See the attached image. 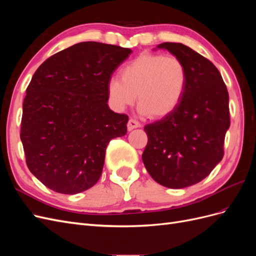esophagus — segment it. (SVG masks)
<instances>
[{
    "mask_svg": "<svg viewBox=\"0 0 256 256\" xmlns=\"http://www.w3.org/2000/svg\"><path fill=\"white\" fill-rule=\"evenodd\" d=\"M140 127H141V124L134 118H130L127 122V128L129 131H131L132 129H136V128H140Z\"/></svg>",
    "mask_w": 256,
    "mask_h": 256,
    "instance_id": "1",
    "label": "esophagus"
}]
</instances>
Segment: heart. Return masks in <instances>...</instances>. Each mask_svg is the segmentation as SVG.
I'll return each mask as SVG.
<instances>
[{
    "mask_svg": "<svg viewBox=\"0 0 256 256\" xmlns=\"http://www.w3.org/2000/svg\"><path fill=\"white\" fill-rule=\"evenodd\" d=\"M187 69L176 56L144 52L120 70V79L106 85L111 106L122 111L138 95V111L152 118H164L180 106L187 86Z\"/></svg>",
    "mask_w": 256,
    "mask_h": 256,
    "instance_id": "b5f03b06",
    "label": "heart"
}]
</instances>
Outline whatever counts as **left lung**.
<instances>
[{
    "label": "left lung",
    "mask_w": 256,
    "mask_h": 256,
    "mask_svg": "<svg viewBox=\"0 0 256 256\" xmlns=\"http://www.w3.org/2000/svg\"><path fill=\"white\" fill-rule=\"evenodd\" d=\"M180 58L187 69V86L177 109L148 124L143 164L154 180L182 189L207 177L224 154L230 128L228 92L210 60L180 42L158 46Z\"/></svg>",
    "instance_id": "left-lung-1"
}]
</instances>
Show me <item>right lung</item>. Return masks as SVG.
<instances>
[{
  "mask_svg": "<svg viewBox=\"0 0 256 256\" xmlns=\"http://www.w3.org/2000/svg\"><path fill=\"white\" fill-rule=\"evenodd\" d=\"M131 52L84 42L37 68L23 102L20 138L28 170L46 187L76 194L99 180L108 144L127 134L128 116L110 110L106 85Z\"/></svg>",
  "mask_w": 256,
  "mask_h": 256,
  "instance_id": "1",
  "label": "right lung"
}]
</instances>
